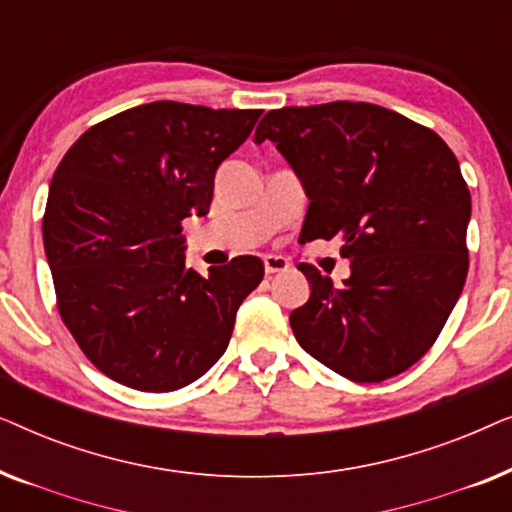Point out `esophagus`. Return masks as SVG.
I'll return each mask as SVG.
<instances>
[{
	"label": "esophagus",
	"instance_id": "obj_1",
	"mask_svg": "<svg viewBox=\"0 0 512 512\" xmlns=\"http://www.w3.org/2000/svg\"><path fill=\"white\" fill-rule=\"evenodd\" d=\"M263 265H265V272L272 275V272H282L289 268V261H286L284 256H263Z\"/></svg>",
	"mask_w": 512,
	"mask_h": 512
}]
</instances>
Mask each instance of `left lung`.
Instances as JSON below:
<instances>
[{"label":"left lung","instance_id":"1","mask_svg":"<svg viewBox=\"0 0 512 512\" xmlns=\"http://www.w3.org/2000/svg\"><path fill=\"white\" fill-rule=\"evenodd\" d=\"M270 139L310 198L300 240L342 237L349 275L298 270L310 300L291 312L298 345L354 382L389 380L429 352L468 275L471 193L436 132L368 102L268 111Z\"/></svg>","mask_w":512,"mask_h":512}]
</instances>
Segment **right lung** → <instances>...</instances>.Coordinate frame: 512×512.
I'll return each instance as SVG.
<instances>
[{
  "instance_id": "obj_1",
  "label": "right lung",
  "mask_w": 512,
  "mask_h": 512,
  "mask_svg": "<svg viewBox=\"0 0 512 512\" xmlns=\"http://www.w3.org/2000/svg\"><path fill=\"white\" fill-rule=\"evenodd\" d=\"M258 116L160 100L93 125L60 160L44 214L58 310L114 382L163 394L226 352L263 261L237 256L200 275L186 265L181 221L209 212L216 170Z\"/></svg>"
}]
</instances>
